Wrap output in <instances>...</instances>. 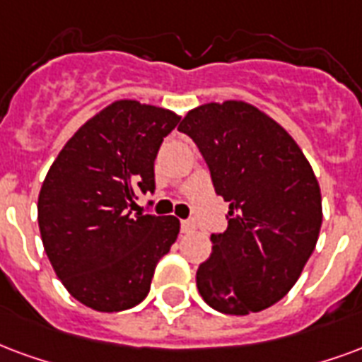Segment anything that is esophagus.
Wrapping results in <instances>:
<instances>
[{
	"label": "esophagus",
	"instance_id": "1",
	"mask_svg": "<svg viewBox=\"0 0 362 362\" xmlns=\"http://www.w3.org/2000/svg\"><path fill=\"white\" fill-rule=\"evenodd\" d=\"M180 228H182V232H192V230L195 228V224L192 221H182Z\"/></svg>",
	"mask_w": 362,
	"mask_h": 362
}]
</instances>
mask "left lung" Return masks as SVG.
Masks as SVG:
<instances>
[{"mask_svg": "<svg viewBox=\"0 0 362 362\" xmlns=\"http://www.w3.org/2000/svg\"><path fill=\"white\" fill-rule=\"evenodd\" d=\"M178 130L194 140L215 192L230 203L228 228L211 234L197 290L224 315L267 309L291 290L315 251L322 224L317 176L290 134L243 101L197 107Z\"/></svg>", "mask_w": 362, "mask_h": 362, "instance_id": "1", "label": "left lung"}]
</instances>
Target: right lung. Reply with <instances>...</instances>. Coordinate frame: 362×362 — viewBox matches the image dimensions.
I'll list each match as a JSON object with an SVG mask.
<instances>
[{
	"label": "right lung",
	"mask_w": 362,
	"mask_h": 362,
	"mask_svg": "<svg viewBox=\"0 0 362 362\" xmlns=\"http://www.w3.org/2000/svg\"><path fill=\"white\" fill-rule=\"evenodd\" d=\"M180 117L122 99L66 141L38 197L42 242L55 274L80 303L130 309L149 293L160 257L176 242L174 216L132 213L155 189V157Z\"/></svg>",
	"instance_id": "1"
}]
</instances>
